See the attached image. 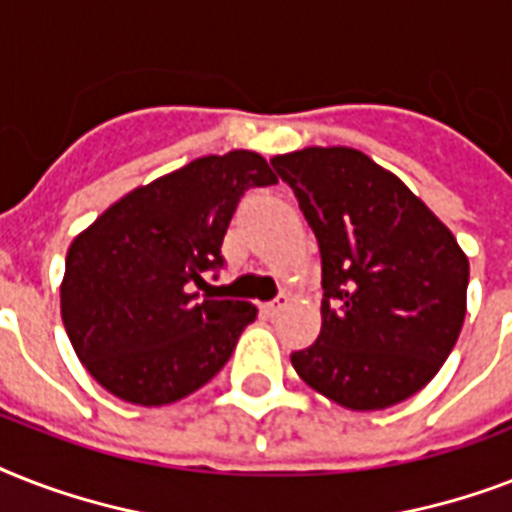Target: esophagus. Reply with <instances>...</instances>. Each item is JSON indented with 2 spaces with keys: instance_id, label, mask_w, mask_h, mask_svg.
<instances>
[{
  "instance_id": "1",
  "label": "esophagus",
  "mask_w": 512,
  "mask_h": 512,
  "mask_svg": "<svg viewBox=\"0 0 512 512\" xmlns=\"http://www.w3.org/2000/svg\"><path fill=\"white\" fill-rule=\"evenodd\" d=\"M287 295H279L276 300H271V303H263V313L268 316V319H273V316H279L284 308H287Z\"/></svg>"
}]
</instances>
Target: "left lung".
<instances>
[{
	"label": "left lung",
	"instance_id": "8db88e82",
	"mask_svg": "<svg viewBox=\"0 0 512 512\" xmlns=\"http://www.w3.org/2000/svg\"><path fill=\"white\" fill-rule=\"evenodd\" d=\"M321 249V335L292 353L305 385L372 412L414 396L460 337L470 265L454 233L356 148L271 159Z\"/></svg>",
	"mask_w": 512,
	"mask_h": 512
}]
</instances>
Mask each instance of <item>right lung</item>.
Listing matches in <instances>:
<instances>
[{
	"label": "right lung",
	"mask_w": 512,
	"mask_h": 512,
	"mask_svg": "<svg viewBox=\"0 0 512 512\" xmlns=\"http://www.w3.org/2000/svg\"><path fill=\"white\" fill-rule=\"evenodd\" d=\"M276 175L255 151L201 156L111 204L68 247L60 316L76 356L122 401L162 406L207 385L257 316L244 300H199L249 188Z\"/></svg>",
	"instance_id": "right-lung-1"
}]
</instances>
